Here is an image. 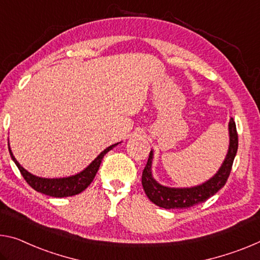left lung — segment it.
<instances>
[{"mask_svg":"<svg viewBox=\"0 0 260 260\" xmlns=\"http://www.w3.org/2000/svg\"><path fill=\"white\" fill-rule=\"evenodd\" d=\"M230 145L223 164L217 171V174L203 185L191 188H170L159 185L151 176V159L152 152L150 151L148 162L142 172V186L147 197L155 205L167 209L188 208L198 204L205 203L208 198L224 186L232 171L234 158L236 156L238 148V134L236 123L232 118L229 121Z\"/></svg>","mask_w":260,"mask_h":260,"instance_id":"8db88e82","label":"left lung"}]
</instances>
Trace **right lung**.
<instances>
[{"mask_svg": "<svg viewBox=\"0 0 260 260\" xmlns=\"http://www.w3.org/2000/svg\"><path fill=\"white\" fill-rule=\"evenodd\" d=\"M118 143L112 145L106 148L104 151H102L100 155H98L97 158H94L93 162L90 164V166L84 169L83 171L80 172L75 176L68 177V178H59V179H48V178H40V177L34 176L30 172H27L23 167H20V164L16 160V158L12 155V152L9 148V152L11 158L14 159L16 166L19 169L20 174L24 177V179L26 180V183L30 185V186L36 189L37 192L43 193V194H46L49 197H55V198H63V197H72L78 194L82 191L89 186L90 184L96 176L98 169L102 163V159L104 157L106 152L110 151L114 146H117Z\"/></svg>", "mask_w": 260, "mask_h": 260, "instance_id": "right-lung-1", "label": "right lung"}]
</instances>
